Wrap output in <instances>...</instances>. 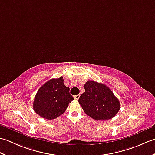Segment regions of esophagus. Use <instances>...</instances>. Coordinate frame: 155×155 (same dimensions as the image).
I'll return each instance as SVG.
<instances>
[{"mask_svg":"<svg viewBox=\"0 0 155 155\" xmlns=\"http://www.w3.org/2000/svg\"><path fill=\"white\" fill-rule=\"evenodd\" d=\"M80 97V94H78V95H75L74 97V98L75 100H78V98Z\"/></svg>","mask_w":155,"mask_h":155,"instance_id":"obj_1","label":"esophagus"}]
</instances>
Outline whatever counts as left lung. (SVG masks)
I'll return each mask as SVG.
<instances>
[{"instance_id": "8db88e82", "label": "left lung", "mask_w": 155, "mask_h": 155, "mask_svg": "<svg viewBox=\"0 0 155 155\" xmlns=\"http://www.w3.org/2000/svg\"><path fill=\"white\" fill-rule=\"evenodd\" d=\"M84 88L85 92L81 95L78 102L88 116L97 120H106L113 118L119 111V101L106 85L88 81Z\"/></svg>"}]
</instances>
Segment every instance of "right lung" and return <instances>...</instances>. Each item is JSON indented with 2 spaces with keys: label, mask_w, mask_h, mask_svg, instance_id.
<instances>
[{
  "label": "right lung",
  "mask_w": 155,
  "mask_h": 155,
  "mask_svg": "<svg viewBox=\"0 0 155 155\" xmlns=\"http://www.w3.org/2000/svg\"><path fill=\"white\" fill-rule=\"evenodd\" d=\"M62 77L52 78L39 88L33 103V109L39 116L52 120L64 113L68 104L74 100L66 87Z\"/></svg>",
  "instance_id": "add662e5"
}]
</instances>
